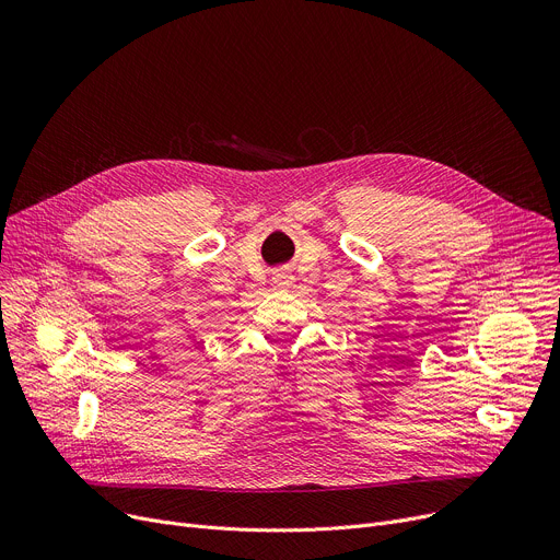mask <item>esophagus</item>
<instances>
[{"label": "esophagus", "instance_id": "esophagus-1", "mask_svg": "<svg viewBox=\"0 0 560 560\" xmlns=\"http://www.w3.org/2000/svg\"><path fill=\"white\" fill-rule=\"evenodd\" d=\"M275 283H277V288H290V285H292V277H288V275H275Z\"/></svg>", "mask_w": 560, "mask_h": 560}]
</instances>
